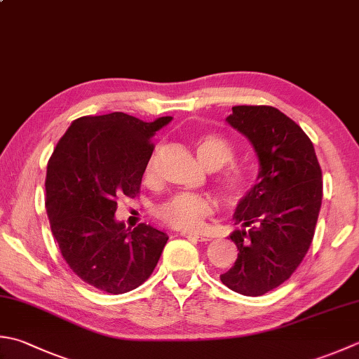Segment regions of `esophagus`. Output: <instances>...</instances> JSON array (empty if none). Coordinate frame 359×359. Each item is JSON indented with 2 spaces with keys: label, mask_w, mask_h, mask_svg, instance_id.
Here are the masks:
<instances>
[{
  "label": "esophagus",
  "mask_w": 359,
  "mask_h": 359,
  "mask_svg": "<svg viewBox=\"0 0 359 359\" xmlns=\"http://www.w3.org/2000/svg\"><path fill=\"white\" fill-rule=\"evenodd\" d=\"M182 236H185L188 240H193V241H207L205 235L196 233V231H182Z\"/></svg>",
  "instance_id": "1"
}]
</instances>
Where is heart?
<instances>
[{"label": "heart", "instance_id": "heart-1", "mask_svg": "<svg viewBox=\"0 0 359 359\" xmlns=\"http://www.w3.org/2000/svg\"><path fill=\"white\" fill-rule=\"evenodd\" d=\"M196 154L205 168L226 166L233 158V147L226 138L216 133H205L196 140ZM146 177L152 175V163L149 161L144 171ZM221 191L227 199H240L248 187V175L240 168H230L221 179ZM212 212V203L205 196L201 194H175L157 208V216L166 226L193 230L199 229L203 219Z\"/></svg>", "mask_w": 359, "mask_h": 359}]
</instances>
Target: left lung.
Masks as SVG:
<instances>
[{"mask_svg": "<svg viewBox=\"0 0 359 359\" xmlns=\"http://www.w3.org/2000/svg\"><path fill=\"white\" fill-rule=\"evenodd\" d=\"M258 158L255 185L236 203L230 240L238 258L221 282L258 297L286 282L310 249L322 203V171L300 126L269 105H235L226 118Z\"/></svg>", "mask_w": 359, "mask_h": 359, "instance_id": "obj_1", "label": "left lung"}]
</instances>
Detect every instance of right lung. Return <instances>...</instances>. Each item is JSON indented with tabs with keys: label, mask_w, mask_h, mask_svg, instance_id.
Instances as JSON below:
<instances>
[{
	"label": "right lung",
	"mask_w": 359,
	"mask_h": 359,
	"mask_svg": "<svg viewBox=\"0 0 359 359\" xmlns=\"http://www.w3.org/2000/svg\"><path fill=\"white\" fill-rule=\"evenodd\" d=\"M151 123L123 111L77 118L46 168V212L62 257L83 282L110 294L144 283L168 241L165 231L140 224L126 229L115 217L121 194L138 193L154 144L171 123Z\"/></svg>",
	"instance_id": "right-lung-1"
}]
</instances>
